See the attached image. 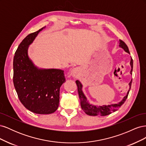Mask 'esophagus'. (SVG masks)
Listing matches in <instances>:
<instances>
[{
    "mask_svg": "<svg viewBox=\"0 0 146 146\" xmlns=\"http://www.w3.org/2000/svg\"><path fill=\"white\" fill-rule=\"evenodd\" d=\"M77 73V69L76 68L73 69L72 70H71V75L72 76H76V74Z\"/></svg>",
    "mask_w": 146,
    "mask_h": 146,
    "instance_id": "esophagus-1",
    "label": "esophagus"
}]
</instances>
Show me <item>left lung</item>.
I'll list each match as a JSON object with an SVG mask.
<instances>
[{
  "mask_svg": "<svg viewBox=\"0 0 146 146\" xmlns=\"http://www.w3.org/2000/svg\"><path fill=\"white\" fill-rule=\"evenodd\" d=\"M119 47L122 48L126 52L130 54L129 48H128L127 44L122 40H121V39L119 40ZM130 65L131 67L130 74H132V70H133V59L132 58H131V60H130ZM76 82L78 87V93L79 96V98H80V105H81L82 109L83 110L84 112H85L86 114H87L88 115H90V116H98V115L107 116L110 114L112 113V112L116 111L119 108H120L121 106L124 104L130 91L129 90L127 95L124 97V98H123L122 100L118 104L110 105L95 106V105L90 104L88 102L85 96V95H84L83 92L82 90V85L81 84V83L78 80H77ZM131 82H132V80L129 83L130 88H131Z\"/></svg>",
  "mask_w": 146,
  "mask_h": 146,
  "instance_id": "1",
  "label": "left lung"
}]
</instances>
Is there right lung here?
I'll return each instance as SVG.
<instances>
[{
  "mask_svg": "<svg viewBox=\"0 0 146 146\" xmlns=\"http://www.w3.org/2000/svg\"><path fill=\"white\" fill-rule=\"evenodd\" d=\"M43 29L28 35L20 43L13 59V79L24 107L36 114H47L58 108L60 87L66 78L64 70L38 69L29 58L28 47Z\"/></svg>",
  "mask_w": 146,
  "mask_h": 146,
  "instance_id": "right-lung-1",
  "label": "right lung"
}]
</instances>
